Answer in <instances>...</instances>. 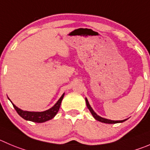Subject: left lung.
Returning a JSON list of instances; mask_svg holds the SVG:
<instances>
[{
  "label": "left lung",
  "instance_id": "8db88e82",
  "mask_svg": "<svg viewBox=\"0 0 150 150\" xmlns=\"http://www.w3.org/2000/svg\"><path fill=\"white\" fill-rule=\"evenodd\" d=\"M85 102H86L87 107H88V108L89 109L90 112H91V114H92V115L93 116L94 119H95L96 120L99 121V122H102V123H105V124H116V123H122V122H125V121L127 120V119H125V120H122V121H112V120H110V119H105V118H102V117L98 115L97 114L94 112L93 110L92 109V108H91V105H90V104H89V102H88L87 98H85Z\"/></svg>",
  "mask_w": 150,
  "mask_h": 150
}]
</instances>
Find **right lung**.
Returning a JSON list of instances; mask_svg holds the SVG:
<instances>
[{"label":"right lung","instance_id":"right-lung-1","mask_svg":"<svg viewBox=\"0 0 150 150\" xmlns=\"http://www.w3.org/2000/svg\"><path fill=\"white\" fill-rule=\"evenodd\" d=\"M64 95H65V93L62 94V96H61V97L59 98V100L57 101V102L52 108L47 110L45 111H42V112H30V111L22 110L21 109L18 108V107L15 106L12 102H12V105H13V107L15 108V110H16L17 112L22 117L23 119H24L25 120L27 121L37 122V123H42V122H46V121H48L50 120V119H53V118L57 115V113L58 111H59V107H60L61 102H62V99H63Z\"/></svg>","mask_w":150,"mask_h":150}]
</instances>
